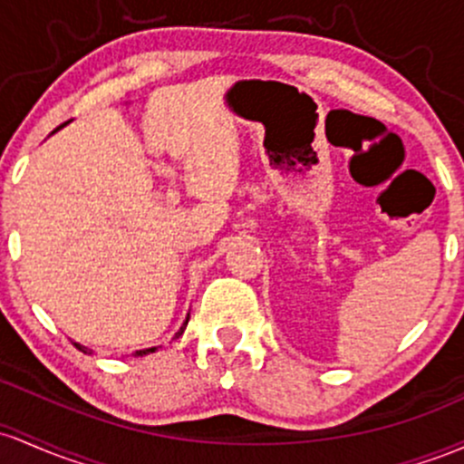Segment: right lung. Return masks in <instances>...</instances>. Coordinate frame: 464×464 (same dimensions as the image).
<instances>
[{
    "instance_id": "1",
    "label": "right lung",
    "mask_w": 464,
    "mask_h": 464,
    "mask_svg": "<svg viewBox=\"0 0 464 464\" xmlns=\"http://www.w3.org/2000/svg\"><path fill=\"white\" fill-rule=\"evenodd\" d=\"M57 130H59V127H57ZM187 324H189V317H187V319H185V324H182V325H180V330H178V333H176V337H180V334H182V333H185ZM74 345H76V348H79V350H81V353H88V348H83V345H79V343H74ZM150 353H156V348H147V350H136V354H134V356H142V354H150Z\"/></svg>"
}]
</instances>
